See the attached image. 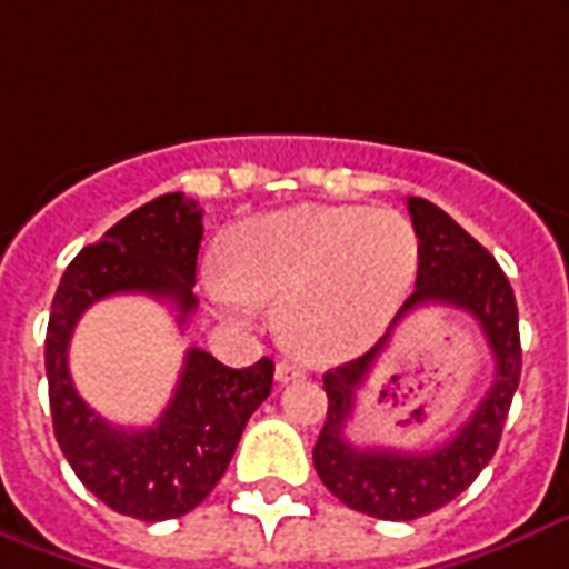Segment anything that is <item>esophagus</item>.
I'll return each instance as SVG.
<instances>
[{"mask_svg":"<svg viewBox=\"0 0 569 569\" xmlns=\"http://www.w3.org/2000/svg\"><path fill=\"white\" fill-rule=\"evenodd\" d=\"M299 377H302V368H299V365H293V362L276 365V382H281V386L290 380H299Z\"/></svg>","mask_w":569,"mask_h":569,"instance_id":"1","label":"esophagus"}]
</instances>
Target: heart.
<instances>
[{
  "label": "heart",
  "mask_w": 569,
  "mask_h": 569,
  "mask_svg": "<svg viewBox=\"0 0 569 569\" xmlns=\"http://www.w3.org/2000/svg\"><path fill=\"white\" fill-rule=\"evenodd\" d=\"M224 272L204 290L216 311L249 323L254 302L281 306L279 335L311 362H345L380 338L418 270V237L391 207L297 204L224 234Z\"/></svg>",
  "instance_id": "heart-1"
}]
</instances>
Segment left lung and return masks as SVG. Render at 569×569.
I'll return each instance as SVG.
<instances>
[{
	"mask_svg": "<svg viewBox=\"0 0 569 569\" xmlns=\"http://www.w3.org/2000/svg\"><path fill=\"white\" fill-rule=\"evenodd\" d=\"M407 207L418 237V279L391 328L416 307H463L482 326L493 350L497 377L473 418L448 443L433 452L407 455L390 449H356L346 439L358 397L355 391L388 346L390 329L368 353L323 373L329 409L315 445L317 475L326 490L345 501L347 508L391 522L433 513L481 475L499 448L501 427L522 371L517 297L496 258L425 198H407Z\"/></svg>",
	"mask_w": 569,
	"mask_h": 569,
	"instance_id": "obj_1",
	"label": "left lung"
}]
</instances>
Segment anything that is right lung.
<instances>
[{
  "instance_id": "right-lung-1",
  "label": "right lung",
  "mask_w": 569,
  "mask_h": 569,
  "mask_svg": "<svg viewBox=\"0 0 569 569\" xmlns=\"http://www.w3.org/2000/svg\"><path fill=\"white\" fill-rule=\"evenodd\" d=\"M204 210L169 192L112 224L70 261L47 326V382L52 430L77 478L124 517L162 522L198 508L224 475L243 427L272 389V362L228 368L189 347L178 389L157 425L124 430L100 418L73 389L70 335L88 306L116 293H148L187 323L196 311V261Z\"/></svg>"
}]
</instances>
